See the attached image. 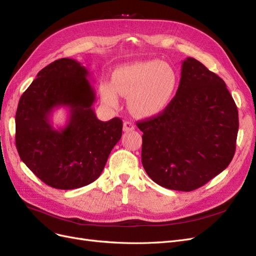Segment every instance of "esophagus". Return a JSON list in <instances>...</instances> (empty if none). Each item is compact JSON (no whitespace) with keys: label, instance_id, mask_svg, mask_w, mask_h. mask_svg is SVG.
<instances>
[{"label":"esophagus","instance_id":"1","mask_svg":"<svg viewBox=\"0 0 256 256\" xmlns=\"http://www.w3.org/2000/svg\"><path fill=\"white\" fill-rule=\"evenodd\" d=\"M135 130V124L133 122H130V121H126L123 123V130L124 132H130V130Z\"/></svg>","mask_w":256,"mask_h":256}]
</instances>
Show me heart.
I'll use <instances>...</instances> for the list:
<instances>
[{"label":"heart","instance_id":"obj_1","mask_svg":"<svg viewBox=\"0 0 256 256\" xmlns=\"http://www.w3.org/2000/svg\"><path fill=\"white\" fill-rule=\"evenodd\" d=\"M178 85L176 68L166 62L148 60L122 66L114 73V85L102 86L103 100L118 104V92L128 96L130 110L139 117H152L167 108Z\"/></svg>","mask_w":256,"mask_h":256}]
</instances>
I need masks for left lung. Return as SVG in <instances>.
Segmentation results:
<instances>
[{
    "label": "left lung",
    "mask_w": 256,
    "mask_h": 256,
    "mask_svg": "<svg viewBox=\"0 0 256 256\" xmlns=\"http://www.w3.org/2000/svg\"><path fill=\"white\" fill-rule=\"evenodd\" d=\"M137 126L144 133L142 162L148 176L164 188L192 192L233 160L238 110L224 80L188 57L169 106Z\"/></svg>",
    "instance_id": "obj_1"
}]
</instances>
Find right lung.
<instances>
[{
  "label": "right lung",
  "instance_id": "obj_1",
  "mask_svg": "<svg viewBox=\"0 0 256 256\" xmlns=\"http://www.w3.org/2000/svg\"><path fill=\"white\" fill-rule=\"evenodd\" d=\"M88 70L76 60L60 58L37 74L23 92L16 112V146L22 162L44 183L76 189L100 176L122 135V120H98ZM70 110L68 124L56 130L52 112Z\"/></svg>",
  "mask_w": 256,
  "mask_h": 256
}]
</instances>
